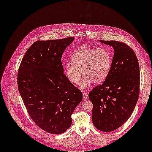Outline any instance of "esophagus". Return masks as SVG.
<instances>
[{"label":"esophagus","instance_id":"34e87169","mask_svg":"<svg viewBox=\"0 0 152 152\" xmlns=\"http://www.w3.org/2000/svg\"><path fill=\"white\" fill-rule=\"evenodd\" d=\"M83 99L84 100H86L88 99V94L87 93H86V92H83Z\"/></svg>","mask_w":152,"mask_h":152}]
</instances>
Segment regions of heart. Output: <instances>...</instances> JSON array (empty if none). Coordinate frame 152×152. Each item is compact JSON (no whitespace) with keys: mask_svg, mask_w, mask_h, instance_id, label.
<instances>
[{"mask_svg":"<svg viewBox=\"0 0 152 152\" xmlns=\"http://www.w3.org/2000/svg\"><path fill=\"white\" fill-rule=\"evenodd\" d=\"M72 63L65 64V74L74 84L80 80V86L86 89L94 82L96 84L104 81L112 67L113 56L110 52L104 48H90L83 47L75 52L71 57Z\"/></svg>","mask_w":152,"mask_h":152,"instance_id":"obj_1","label":"heart"}]
</instances>
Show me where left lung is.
<instances>
[{"label":"left lung","mask_w":152,"mask_h":152,"mask_svg":"<svg viewBox=\"0 0 152 152\" xmlns=\"http://www.w3.org/2000/svg\"><path fill=\"white\" fill-rule=\"evenodd\" d=\"M110 45L114 55L110 71L104 82L89 93L93 107L92 121L102 132L119 128L132 114L140 92V68L137 56L128 45L115 40Z\"/></svg>","instance_id":"8db88e82"}]
</instances>
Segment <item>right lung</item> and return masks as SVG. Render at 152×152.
I'll list each match as a JSON object with an SVG mask.
<instances>
[{"mask_svg":"<svg viewBox=\"0 0 152 152\" xmlns=\"http://www.w3.org/2000/svg\"><path fill=\"white\" fill-rule=\"evenodd\" d=\"M74 37L33 43L18 70L17 85L30 117L52 134L64 133L71 114L83 99L82 92L63 73L61 56Z\"/></svg>","mask_w":152,"mask_h":152,"instance_id":"obj_1","label":"right lung"}]
</instances>
